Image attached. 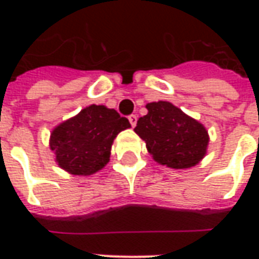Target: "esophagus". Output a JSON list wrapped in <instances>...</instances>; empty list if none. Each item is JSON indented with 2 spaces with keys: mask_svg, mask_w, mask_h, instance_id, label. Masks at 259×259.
I'll list each match as a JSON object with an SVG mask.
<instances>
[{
  "mask_svg": "<svg viewBox=\"0 0 259 259\" xmlns=\"http://www.w3.org/2000/svg\"><path fill=\"white\" fill-rule=\"evenodd\" d=\"M129 122H130V124H132V126L135 127L136 123H137V116H136L135 113H132V115H129Z\"/></svg>",
  "mask_w": 259,
  "mask_h": 259,
  "instance_id": "esophagus-1",
  "label": "esophagus"
}]
</instances>
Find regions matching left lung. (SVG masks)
<instances>
[{
	"label": "left lung",
	"mask_w": 259,
	"mask_h": 259,
	"mask_svg": "<svg viewBox=\"0 0 259 259\" xmlns=\"http://www.w3.org/2000/svg\"><path fill=\"white\" fill-rule=\"evenodd\" d=\"M147 109L148 113L137 120L135 132L146 141L154 159L174 169L200 162L208 146L205 127L170 102H150Z\"/></svg>",
	"instance_id": "left-lung-1"
}]
</instances>
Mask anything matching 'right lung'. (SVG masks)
Masks as SVG:
<instances>
[{
    "instance_id": "right-lung-1",
    "label": "right lung",
    "mask_w": 259,
    "mask_h": 259,
    "mask_svg": "<svg viewBox=\"0 0 259 259\" xmlns=\"http://www.w3.org/2000/svg\"><path fill=\"white\" fill-rule=\"evenodd\" d=\"M127 127L129 120L115 109L90 105L54 129L50 147L69 174H96L109 161L113 139Z\"/></svg>"
}]
</instances>
